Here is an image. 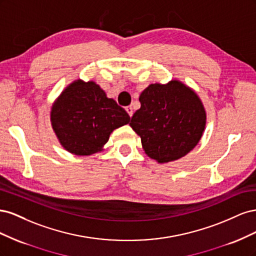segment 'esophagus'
<instances>
[{
  "label": "esophagus",
  "mask_w": 256,
  "mask_h": 256,
  "mask_svg": "<svg viewBox=\"0 0 256 256\" xmlns=\"http://www.w3.org/2000/svg\"><path fill=\"white\" fill-rule=\"evenodd\" d=\"M125 110L127 111L128 115H129V116H130V118H131V116H132V114H134V111H132V108H131V106H126V108H125Z\"/></svg>",
  "instance_id": "34e87169"
}]
</instances>
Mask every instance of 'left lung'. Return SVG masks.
I'll use <instances>...</instances> for the list:
<instances>
[{
  "label": "left lung",
  "mask_w": 256,
  "mask_h": 256,
  "mask_svg": "<svg viewBox=\"0 0 256 256\" xmlns=\"http://www.w3.org/2000/svg\"><path fill=\"white\" fill-rule=\"evenodd\" d=\"M129 125L152 159L166 164L186 156L202 138L206 113L198 95L182 82L154 83L138 98Z\"/></svg>",
  "instance_id": "1"
}]
</instances>
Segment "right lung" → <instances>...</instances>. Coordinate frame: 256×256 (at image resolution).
<instances>
[{
	"label": "right lung",
	"mask_w": 256,
	"mask_h": 256,
	"mask_svg": "<svg viewBox=\"0 0 256 256\" xmlns=\"http://www.w3.org/2000/svg\"><path fill=\"white\" fill-rule=\"evenodd\" d=\"M129 120L128 113L92 81L72 82L51 110L52 128L60 143L76 156L102 150L112 131Z\"/></svg>",
	"instance_id": "add662e5"
}]
</instances>
